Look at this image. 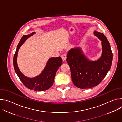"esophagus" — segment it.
Returning a JSON list of instances; mask_svg holds the SVG:
<instances>
[{
    "label": "esophagus",
    "mask_w": 122,
    "mask_h": 122,
    "mask_svg": "<svg viewBox=\"0 0 122 122\" xmlns=\"http://www.w3.org/2000/svg\"><path fill=\"white\" fill-rule=\"evenodd\" d=\"M62 58L63 59V61H65L66 60V54H63L62 56Z\"/></svg>",
    "instance_id": "obj_1"
}]
</instances>
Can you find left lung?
I'll return each mask as SVG.
<instances>
[{
	"label": "left lung",
	"mask_w": 122,
	"mask_h": 122,
	"mask_svg": "<svg viewBox=\"0 0 122 122\" xmlns=\"http://www.w3.org/2000/svg\"><path fill=\"white\" fill-rule=\"evenodd\" d=\"M94 34L102 41V54L99 59L89 61L79 48L71 49L67 55L66 61L70 67L73 83L79 88L87 89L97 86L111 67L113 55L109 42L103 33L95 31Z\"/></svg>",
	"instance_id": "1"
}]
</instances>
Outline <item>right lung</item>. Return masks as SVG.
I'll list each match as a JSON object with an SVG mask.
<instances>
[{
    "instance_id": "obj_1",
    "label": "right lung",
    "mask_w": 122,
    "mask_h": 122,
    "mask_svg": "<svg viewBox=\"0 0 122 122\" xmlns=\"http://www.w3.org/2000/svg\"><path fill=\"white\" fill-rule=\"evenodd\" d=\"M34 34H35V32L24 35L21 38L17 45L16 52L14 55L13 66L15 72L26 87L35 91H42L48 90L53 85L56 74L58 68L62 64V59L61 57L50 58L42 72L35 78H28L24 76L21 72L17 66V54L19 48L23 43Z\"/></svg>"
}]
</instances>
